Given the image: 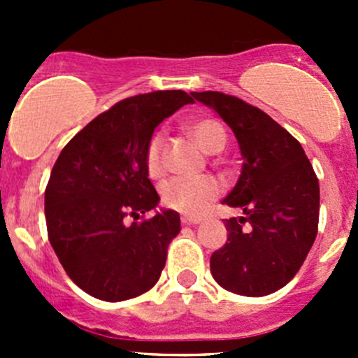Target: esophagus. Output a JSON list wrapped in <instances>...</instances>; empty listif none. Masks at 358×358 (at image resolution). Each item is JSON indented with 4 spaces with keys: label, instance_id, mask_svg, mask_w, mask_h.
<instances>
[{
    "label": "esophagus",
    "instance_id": "esophagus-1",
    "mask_svg": "<svg viewBox=\"0 0 358 358\" xmlns=\"http://www.w3.org/2000/svg\"><path fill=\"white\" fill-rule=\"evenodd\" d=\"M202 218H197V216H182L183 225H199Z\"/></svg>",
    "mask_w": 358,
    "mask_h": 358
}]
</instances>
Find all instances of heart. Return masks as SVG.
<instances>
[{
    "instance_id": "b5f03b06",
    "label": "heart",
    "mask_w": 358,
    "mask_h": 358,
    "mask_svg": "<svg viewBox=\"0 0 358 358\" xmlns=\"http://www.w3.org/2000/svg\"><path fill=\"white\" fill-rule=\"evenodd\" d=\"M187 129L196 138L201 149L208 154L223 150L227 143V133L223 126L213 117H194L187 122ZM162 143L164 135L161 131L150 136L145 149V168L149 176L157 178L164 171L162 166ZM223 192V185L215 176L201 178H173L161 189L162 202L166 208L175 209L183 215L199 216Z\"/></svg>"
}]
</instances>
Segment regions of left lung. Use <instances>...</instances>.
<instances>
[{
  "label": "left lung",
  "mask_w": 358,
  "mask_h": 358,
  "mask_svg": "<svg viewBox=\"0 0 358 358\" xmlns=\"http://www.w3.org/2000/svg\"><path fill=\"white\" fill-rule=\"evenodd\" d=\"M232 128L243 171L223 202L244 216L225 222L229 239L211 255L223 289L266 296L301 268L319 230V180L298 140L258 107L220 92L192 93Z\"/></svg>",
  "instance_id": "8db88e82"
}]
</instances>
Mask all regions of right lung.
Returning <instances> with one entry per match:
<instances>
[{"mask_svg": "<svg viewBox=\"0 0 358 358\" xmlns=\"http://www.w3.org/2000/svg\"><path fill=\"white\" fill-rule=\"evenodd\" d=\"M182 90L143 93L96 115L67 143L45 190L48 239L72 282L93 298L124 301L156 286L180 216L145 218L159 196L145 168L154 129L185 103ZM143 220L128 227L125 218Z\"/></svg>", "mask_w": 358, "mask_h": 358, "instance_id": "add662e5", "label": "right lung"}]
</instances>
